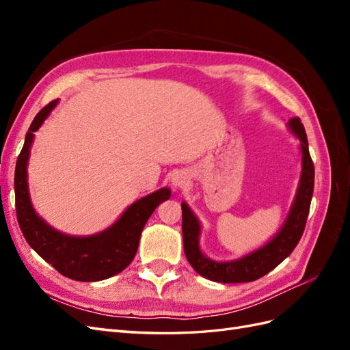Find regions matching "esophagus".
<instances>
[{"label": "esophagus", "instance_id": "esophagus-1", "mask_svg": "<svg viewBox=\"0 0 350 350\" xmlns=\"http://www.w3.org/2000/svg\"><path fill=\"white\" fill-rule=\"evenodd\" d=\"M185 183H187L185 174H176V175L172 178V184H174V187H176V188L184 187Z\"/></svg>", "mask_w": 350, "mask_h": 350}]
</instances>
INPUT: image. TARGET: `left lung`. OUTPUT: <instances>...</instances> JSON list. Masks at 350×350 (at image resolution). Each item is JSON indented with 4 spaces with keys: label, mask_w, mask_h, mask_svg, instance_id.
<instances>
[{
    "label": "left lung",
    "mask_w": 350,
    "mask_h": 350,
    "mask_svg": "<svg viewBox=\"0 0 350 350\" xmlns=\"http://www.w3.org/2000/svg\"><path fill=\"white\" fill-rule=\"evenodd\" d=\"M289 130L298 137L301 142L302 152V172L299 179V187L296 191L293 204L289 210L283 226L271 238L266 245L252 251L234 261H215L206 257L200 250V221L196 215L188 207L181 203L183 207V237H184V252L191 267L208 280L219 283H243L254 282L264 274L271 271L274 267L289 256L298 245L304 234L306 219H308L311 198L314 193V163L311 161L308 150V140L301 120L298 116L289 120Z\"/></svg>",
    "instance_id": "1"
}]
</instances>
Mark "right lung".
Returning <instances> with one entry per match:
<instances>
[{"mask_svg":"<svg viewBox=\"0 0 350 350\" xmlns=\"http://www.w3.org/2000/svg\"><path fill=\"white\" fill-rule=\"evenodd\" d=\"M57 103L58 99L52 100L36 113L17 157L14 191L18 226L29 245L62 276L79 282H98L121 273L133 261L146 221L162 201L171 197V189L161 188L137 200L112 226L90 237H71L49 226L31 206L27 162L33 133L39 130Z\"/></svg>","mask_w":350,"mask_h":350,"instance_id":"add662e5","label":"right lung"}]
</instances>
